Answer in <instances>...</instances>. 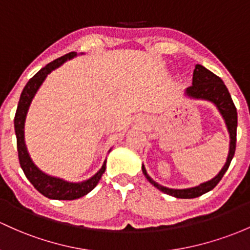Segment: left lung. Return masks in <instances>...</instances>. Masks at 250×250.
Returning <instances> with one entry per match:
<instances>
[{"label":"left lung","mask_w":250,"mask_h":250,"mask_svg":"<svg viewBox=\"0 0 250 250\" xmlns=\"http://www.w3.org/2000/svg\"><path fill=\"white\" fill-rule=\"evenodd\" d=\"M185 95L189 99H194V100L208 101V103L213 104L216 106V108L218 109L223 120H224L230 137L229 154H228L227 162H225V165L223 166V168L214 178H212L206 182H203V184L198 185V186L182 189L169 188V187H165L162 185L157 184L146 173V169L144 167V165H142V170H143V174L146 175L147 181L151 185H154L161 192L171 195V197L180 198V199H192V198L200 197V195L205 194V193L213 189L217 186V184L222 180L223 175L228 170V168H229L230 162H231L233 155H235L236 149L237 112H236V107L232 103L231 95H230L228 88L225 87L224 82L217 75H214L213 72L208 70L205 66L200 65V64L195 65L194 71H193L192 85L185 90Z\"/></svg>","instance_id":"1"}]
</instances>
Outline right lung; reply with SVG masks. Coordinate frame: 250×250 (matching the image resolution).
Segmentation results:
<instances>
[{
  "label": "right lung",
  "instance_id": "obj_1",
  "mask_svg": "<svg viewBox=\"0 0 250 250\" xmlns=\"http://www.w3.org/2000/svg\"><path fill=\"white\" fill-rule=\"evenodd\" d=\"M79 55H83V53H66V55L62 56L61 58H57L56 61L47 64L46 66L40 69V70L27 82L25 88H23L22 93H21L20 95V100H19L17 113H15L14 127L15 135H17L18 154L19 161H20V166L21 168H22L23 173H25L26 178H27L29 180V182L33 185L34 188L42 193V195L49 198V199L74 200L79 199V198L81 197H84L85 194H88V193L92 189H94V187L98 185L99 180L101 179V176H103V174L104 173V169H106V160H104L103 167L99 169L92 178L80 182L66 181V180L57 178V176L49 175V174L40 170V169L34 165L33 161H32V158L28 154L27 146H26V118H27L29 106H31L37 92L39 90L40 85L44 83L45 79L47 77V75L51 74V71L60 68L62 64L65 63L66 61L72 60V58H75ZM111 150L112 149H109V151H111Z\"/></svg>",
  "mask_w": 250,
  "mask_h": 250
}]
</instances>
